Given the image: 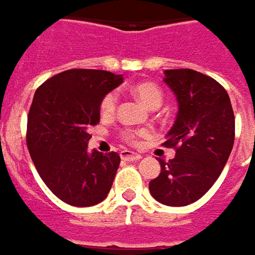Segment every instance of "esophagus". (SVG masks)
<instances>
[{"label": "esophagus", "instance_id": "obj_1", "mask_svg": "<svg viewBox=\"0 0 255 255\" xmlns=\"http://www.w3.org/2000/svg\"><path fill=\"white\" fill-rule=\"evenodd\" d=\"M121 158L124 160H138L141 158V155L137 152H133V151L125 149V151H121Z\"/></svg>", "mask_w": 255, "mask_h": 255}]
</instances>
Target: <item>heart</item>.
Segmentation results:
<instances>
[{
	"mask_svg": "<svg viewBox=\"0 0 255 255\" xmlns=\"http://www.w3.org/2000/svg\"><path fill=\"white\" fill-rule=\"evenodd\" d=\"M130 90L144 106H147L151 110L160 107L163 103V92L158 85L153 84V82H138V84L133 85ZM117 107H118V96L115 92H110L102 99L100 111H102L103 115H113ZM145 134H148V133L144 130H125L122 133V137H124L125 141L134 144L138 137L145 136Z\"/></svg>",
	"mask_w": 255,
	"mask_h": 255,
	"instance_id": "b5f03b06",
	"label": "heart"
}]
</instances>
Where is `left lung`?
<instances>
[{
    "instance_id": "left-lung-1",
    "label": "left lung",
    "mask_w": 255,
    "mask_h": 255,
    "mask_svg": "<svg viewBox=\"0 0 255 255\" xmlns=\"http://www.w3.org/2000/svg\"><path fill=\"white\" fill-rule=\"evenodd\" d=\"M165 82L178 103V113L162 145L176 149L149 192L166 206H187L200 199L217 181L232 151L235 115L231 100L216 79L189 68L166 70Z\"/></svg>"
}]
</instances>
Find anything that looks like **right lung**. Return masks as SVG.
<instances>
[{
	"label": "right lung",
	"mask_w": 255,
	"mask_h": 255,
	"mask_svg": "<svg viewBox=\"0 0 255 255\" xmlns=\"http://www.w3.org/2000/svg\"><path fill=\"white\" fill-rule=\"evenodd\" d=\"M122 75L73 68L45 81L27 117V148L38 174L68 205L88 207L107 198L121 156L88 152V128L100 122V103Z\"/></svg>",
	"instance_id": "obj_1"
}]
</instances>
